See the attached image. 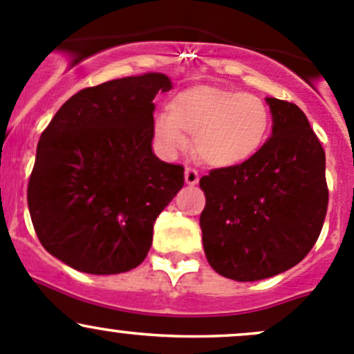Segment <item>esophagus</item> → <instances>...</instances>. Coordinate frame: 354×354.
Instances as JSON below:
<instances>
[{"mask_svg":"<svg viewBox=\"0 0 354 354\" xmlns=\"http://www.w3.org/2000/svg\"><path fill=\"white\" fill-rule=\"evenodd\" d=\"M198 180L200 176L197 169H194V167H187V169H185V181H187V185L194 187V185L198 183Z\"/></svg>","mask_w":354,"mask_h":354,"instance_id":"1","label":"esophagus"}]
</instances>
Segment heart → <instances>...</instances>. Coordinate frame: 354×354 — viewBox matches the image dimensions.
Masks as SVG:
<instances>
[{
	"mask_svg": "<svg viewBox=\"0 0 354 354\" xmlns=\"http://www.w3.org/2000/svg\"><path fill=\"white\" fill-rule=\"evenodd\" d=\"M270 133V111L259 95L216 85H195L174 95L169 113L154 120V137L167 154L188 145L214 167L240 166L253 159Z\"/></svg>",
	"mask_w": 354,
	"mask_h": 354,
	"instance_id": "b5f03b06",
	"label": "heart"
}]
</instances>
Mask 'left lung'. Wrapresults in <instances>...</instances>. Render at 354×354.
<instances>
[{"label": "left lung", "mask_w": 354, "mask_h": 354, "mask_svg": "<svg viewBox=\"0 0 354 354\" xmlns=\"http://www.w3.org/2000/svg\"><path fill=\"white\" fill-rule=\"evenodd\" d=\"M272 137L253 159L200 178L203 252L227 279L252 283L291 269L322 231L329 190L326 152L305 113L267 97Z\"/></svg>", "instance_id": "obj_1"}]
</instances>
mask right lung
I'll return each instance as SVG.
<instances>
[{
    "instance_id": "obj_1",
    "label": "right lung",
    "mask_w": 354,
    "mask_h": 354,
    "mask_svg": "<svg viewBox=\"0 0 354 354\" xmlns=\"http://www.w3.org/2000/svg\"><path fill=\"white\" fill-rule=\"evenodd\" d=\"M164 73L116 78L71 95L41 135L27 188L42 246L66 266L108 276L135 269L185 169L152 151Z\"/></svg>"
}]
</instances>
